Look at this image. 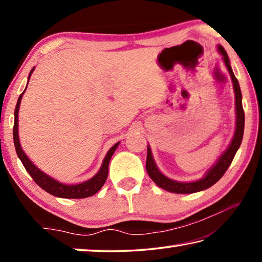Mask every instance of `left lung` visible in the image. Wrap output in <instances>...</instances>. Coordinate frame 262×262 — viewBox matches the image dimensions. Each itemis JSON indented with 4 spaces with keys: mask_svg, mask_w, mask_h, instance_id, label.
Segmentation results:
<instances>
[{
    "mask_svg": "<svg viewBox=\"0 0 262 262\" xmlns=\"http://www.w3.org/2000/svg\"><path fill=\"white\" fill-rule=\"evenodd\" d=\"M219 51L222 55H223V60L227 64V68L229 70L230 75H231V79L233 83V89H234V98H236V132H234L233 139L230 143L229 148L227 151L222 155L221 158L217 161V163L212 166L208 173L205 176V178H202L198 181H194V183H179V181H174L170 178H167L161 172L155 164V161L151 155V150L148 147V154H147V164H145V168H147V172L150 178L159 187L168 190L171 193H177V194H190V193H196L200 192V190L207 189L211 187L212 185L216 184L223 174L227 172V170L230 166V164L232 163L234 155H236L238 148L241 147L243 135H244V126H245V113H244L243 110V103H242V91L241 88H239L238 79L234 76V74L231 69V66H230V60L228 57L227 52L222 46H219Z\"/></svg>",
    "mask_w": 262,
    "mask_h": 262,
    "instance_id": "1",
    "label": "left lung"
}]
</instances>
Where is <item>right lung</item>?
<instances>
[{"label": "right lung", "instance_id": "obj_1", "mask_svg": "<svg viewBox=\"0 0 262 262\" xmlns=\"http://www.w3.org/2000/svg\"><path fill=\"white\" fill-rule=\"evenodd\" d=\"M34 69V68H33ZM33 69L30 72L29 78L32 74ZM29 83V82H28ZM25 90L21 92V95L19 96L18 100H17V105L15 108V122H14V143H15V149L17 152V156L19 157L20 162L23 163V165L25 167V170L29 172V174L32 177V179L34 180V183L38 186L46 190L47 193H50L54 196L57 198H64V199H83V198H88V196H92V195L96 194L98 190L103 187V185L105 184L106 179H107L108 176V164L111 161V157L114 154L115 149L119 145L118 143H115L112 148L108 150L107 155L103 162V165H101L100 170L98 171L95 177H92L90 180L85 181V183L78 184V185H64L61 184L59 181L54 180L51 177H48L47 174L41 172L39 168L33 165V163L30 161L29 157L24 154L23 149L20 147L19 143V139H18V110H19V105H20V100L21 97H23Z\"/></svg>", "mask_w": 262, "mask_h": 262}]
</instances>
